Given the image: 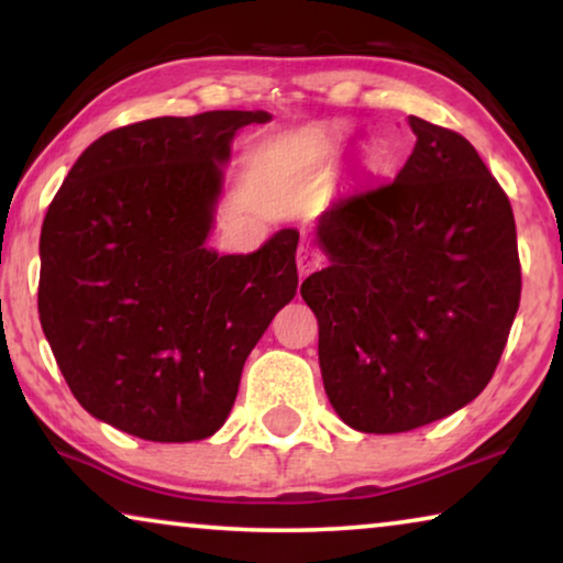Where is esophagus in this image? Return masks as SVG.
<instances>
[{
	"mask_svg": "<svg viewBox=\"0 0 563 563\" xmlns=\"http://www.w3.org/2000/svg\"><path fill=\"white\" fill-rule=\"evenodd\" d=\"M322 264V253L320 249H314L310 243H302L297 251V268H299V279H305L312 268H318Z\"/></svg>",
	"mask_w": 563,
	"mask_h": 563,
	"instance_id": "34e87169",
	"label": "esophagus"
}]
</instances>
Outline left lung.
<instances>
[{"instance_id":"obj_1","label":"left lung","mask_w":563,"mask_h":563,"mask_svg":"<svg viewBox=\"0 0 563 563\" xmlns=\"http://www.w3.org/2000/svg\"><path fill=\"white\" fill-rule=\"evenodd\" d=\"M397 179L335 199L330 264L302 282L320 372L345 426L405 433L487 387L520 305L510 199L464 135L420 118Z\"/></svg>"}]
</instances>
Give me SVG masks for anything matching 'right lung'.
Masks as SVG:
<instances>
[{
	"label": "right lung",
	"instance_id": "right-lung-1",
	"mask_svg": "<svg viewBox=\"0 0 563 563\" xmlns=\"http://www.w3.org/2000/svg\"><path fill=\"white\" fill-rule=\"evenodd\" d=\"M264 110L153 118L81 153L45 212L37 312L68 389L156 443L222 428L245 358L297 295V230L249 256L205 245L230 141Z\"/></svg>",
	"mask_w": 563,
	"mask_h": 563
}]
</instances>
